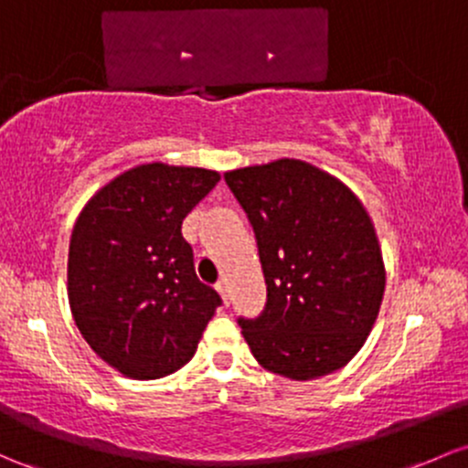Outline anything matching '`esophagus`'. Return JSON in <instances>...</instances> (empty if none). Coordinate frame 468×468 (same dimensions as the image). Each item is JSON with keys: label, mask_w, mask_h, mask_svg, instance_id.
Returning <instances> with one entry per match:
<instances>
[{"label": "esophagus", "mask_w": 468, "mask_h": 468, "mask_svg": "<svg viewBox=\"0 0 468 468\" xmlns=\"http://www.w3.org/2000/svg\"><path fill=\"white\" fill-rule=\"evenodd\" d=\"M215 289H218L219 295H222V300L226 302V304H229V300H230V291H229V284H226L224 280H219V282H218V286H215Z\"/></svg>", "instance_id": "obj_1"}]
</instances>
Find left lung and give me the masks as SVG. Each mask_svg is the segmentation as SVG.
<instances>
[{"label":"left lung","mask_w":468,"mask_h":468,"mask_svg":"<svg viewBox=\"0 0 468 468\" xmlns=\"http://www.w3.org/2000/svg\"><path fill=\"white\" fill-rule=\"evenodd\" d=\"M258 239L266 306L239 317L266 371L315 379L367 342L387 286L376 226L357 195L302 159L224 173Z\"/></svg>","instance_id":"obj_1"}]
</instances>
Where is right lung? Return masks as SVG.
<instances>
[{
  "label": "right lung",
  "mask_w": 468,
  "mask_h": 468,
  "mask_svg": "<svg viewBox=\"0 0 468 468\" xmlns=\"http://www.w3.org/2000/svg\"><path fill=\"white\" fill-rule=\"evenodd\" d=\"M218 171L140 164L81 208L69 249V304L89 346L133 379L171 376L195 356L218 291L195 275L182 222Z\"/></svg>",
  "instance_id": "add662e5"
}]
</instances>
